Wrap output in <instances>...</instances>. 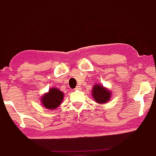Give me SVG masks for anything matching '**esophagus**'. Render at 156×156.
<instances>
[{
    "label": "esophagus",
    "mask_w": 156,
    "mask_h": 156,
    "mask_svg": "<svg viewBox=\"0 0 156 156\" xmlns=\"http://www.w3.org/2000/svg\"><path fill=\"white\" fill-rule=\"evenodd\" d=\"M80 89H81L80 87H79V86H78V87H76V88L74 89V90H80Z\"/></svg>",
    "instance_id": "34e87169"
}]
</instances>
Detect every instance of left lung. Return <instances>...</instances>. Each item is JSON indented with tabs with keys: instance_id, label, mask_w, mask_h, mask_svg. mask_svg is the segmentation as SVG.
Instances as JSON below:
<instances>
[{
	"instance_id": "8db88e82",
	"label": "left lung",
	"mask_w": 156,
	"mask_h": 156,
	"mask_svg": "<svg viewBox=\"0 0 156 156\" xmlns=\"http://www.w3.org/2000/svg\"><path fill=\"white\" fill-rule=\"evenodd\" d=\"M111 91L107 88L104 87L100 84L94 86L92 89V96L95 100L99 104H105L110 100L111 97Z\"/></svg>"
}]
</instances>
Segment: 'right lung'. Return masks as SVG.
Here are the masks:
<instances>
[{"instance_id": "1", "label": "right lung", "mask_w": 156, "mask_h": 156, "mask_svg": "<svg viewBox=\"0 0 156 156\" xmlns=\"http://www.w3.org/2000/svg\"><path fill=\"white\" fill-rule=\"evenodd\" d=\"M64 98V93L56 89L51 88L48 92L44 94L41 98V103L48 109L56 108L61 104Z\"/></svg>"}]
</instances>
